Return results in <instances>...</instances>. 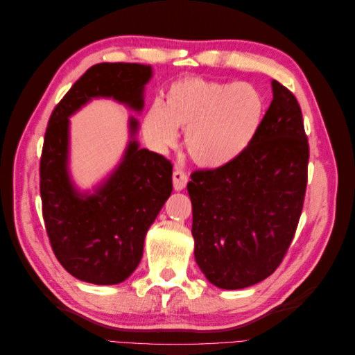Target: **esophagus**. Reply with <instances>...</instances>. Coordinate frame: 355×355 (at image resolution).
<instances>
[{
    "label": "esophagus",
    "instance_id": "obj_1",
    "mask_svg": "<svg viewBox=\"0 0 355 355\" xmlns=\"http://www.w3.org/2000/svg\"><path fill=\"white\" fill-rule=\"evenodd\" d=\"M187 184H188V175L185 173L184 170L176 168L173 171V188L176 191H182L187 187Z\"/></svg>",
    "mask_w": 355,
    "mask_h": 355
}]
</instances>
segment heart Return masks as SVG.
Masks as SVG:
<instances>
[{"label": "heart", "instance_id": "heart-1", "mask_svg": "<svg viewBox=\"0 0 355 355\" xmlns=\"http://www.w3.org/2000/svg\"><path fill=\"white\" fill-rule=\"evenodd\" d=\"M263 114V94L250 83L187 77L168 85L163 103L149 106L142 132L149 145L164 151L176 144L178 127H187L189 155L204 167L218 168L250 146Z\"/></svg>", "mask_w": 355, "mask_h": 355}]
</instances>
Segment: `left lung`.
Segmentation results:
<instances>
[{
	"label": "left lung",
	"instance_id": "left-lung-1",
	"mask_svg": "<svg viewBox=\"0 0 355 355\" xmlns=\"http://www.w3.org/2000/svg\"><path fill=\"white\" fill-rule=\"evenodd\" d=\"M272 102L253 142L232 163L188 182L196 261L220 288L253 286L286 256L302 213L309 145L295 94L272 80Z\"/></svg>",
	"mask_w": 355,
	"mask_h": 355
}]
</instances>
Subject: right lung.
Wrapping results in <instances>:
<instances>
[{
	"label": "right lung",
	"mask_w": 355,
	"mask_h": 355,
	"mask_svg": "<svg viewBox=\"0 0 355 355\" xmlns=\"http://www.w3.org/2000/svg\"><path fill=\"white\" fill-rule=\"evenodd\" d=\"M151 75L139 63H98L50 115L40 159L42 218L58 261L85 283L118 284L136 270L145 235L173 189V164L132 139L114 173L93 194H80L68 173V116L99 96L141 111ZM136 130L130 118L132 136Z\"/></svg>",
	"instance_id": "1"
}]
</instances>
